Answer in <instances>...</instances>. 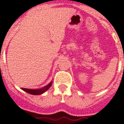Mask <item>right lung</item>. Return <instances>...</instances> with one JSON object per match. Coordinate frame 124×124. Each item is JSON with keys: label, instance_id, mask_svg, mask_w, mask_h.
Returning <instances> with one entry per match:
<instances>
[{"label": "right lung", "instance_id": "obj_1", "mask_svg": "<svg viewBox=\"0 0 124 124\" xmlns=\"http://www.w3.org/2000/svg\"><path fill=\"white\" fill-rule=\"evenodd\" d=\"M52 81L50 82L48 85L44 86L43 88H40V89H28V88H22V89L25 92H27V93H30V94H32V95H41V94L43 93L44 92H45L48 89H49L50 86H52Z\"/></svg>", "mask_w": 124, "mask_h": 124}]
</instances>
